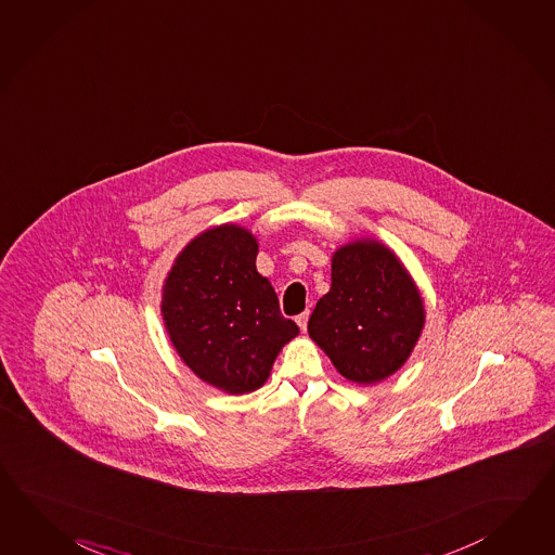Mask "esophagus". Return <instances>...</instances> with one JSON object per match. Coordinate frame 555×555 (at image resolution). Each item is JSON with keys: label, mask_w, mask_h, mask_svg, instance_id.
<instances>
[{"label": "esophagus", "mask_w": 555, "mask_h": 555, "mask_svg": "<svg viewBox=\"0 0 555 555\" xmlns=\"http://www.w3.org/2000/svg\"><path fill=\"white\" fill-rule=\"evenodd\" d=\"M308 320H310V311H304V313H299V315H297L296 322L301 332H306V330H308Z\"/></svg>", "instance_id": "obj_1"}]
</instances>
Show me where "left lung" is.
I'll return each instance as SVG.
<instances>
[{
	"instance_id": "8db88e82",
	"label": "left lung",
	"mask_w": 555,
	"mask_h": 555,
	"mask_svg": "<svg viewBox=\"0 0 555 555\" xmlns=\"http://www.w3.org/2000/svg\"><path fill=\"white\" fill-rule=\"evenodd\" d=\"M424 304L398 258L377 242H356L332 259V289L308 332L335 370L356 384L398 372L424 327Z\"/></svg>"
}]
</instances>
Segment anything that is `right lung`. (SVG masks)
Wrapping results in <instances>:
<instances>
[{"instance_id": "right-lung-1", "label": "right lung", "mask_w": 555, "mask_h": 555, "mask_svg": "<svg viewBox=\"0 0 555 555\" xmlns=\"http://www.w3.org/2000/svg\"><path fill=\"white\" fill-rule=\"evenodd\" d=\"M258 242L237 225L197 235L164 285V322L181 360L228 393L254 391L292 337L270 282L256 270Z\"/></svg>"}]
</instances>
